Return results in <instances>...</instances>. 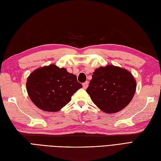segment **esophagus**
Listing matches in <instances>:
<instances>
[{
	"mask_svg": "<svg viewBox=\"0 0 161 161\" xmlns=\"http://www.w3.org/2000/svg\"><path fill=\"white\" fill-rule=\"evenodd\" d=\"M88 81H86V82H84V83L83 84V88H84V89H86L87 87H88Z\"/></svg>",
	"mask_w": 161,
	"mask_h": 161,
	"instance_id": "esophagus-1",
	"label": "esophagus"
}]
</instances>
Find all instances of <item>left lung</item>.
I'll return each instance as SVG.
<instances>
[{"label": "left lung", "mask_w": 161, "mask_h": 161, "mask_svg": "<svg viewBox=\"0 0 161 161\" xmlns=\"http://www.w3.org/2000/svg\"><path fill=\"white\" fill-rule=\"evenodd\" d=\"M136 89V80L129 70L109 64L95 70L86 92L101 111L114 114L130 103Z\"/></svg>", "instance_id": "8db88e82"}]
</instances>
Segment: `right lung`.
Listing matches in <instances>:
<instances>
[{"mask_svg":"<svg viewBox=\"0 0 161 161\" xmlns=\"http://www.w3.org/2000/svg\"><path fill=\"white\" fill-rule=\"evenodd\" d=\"M82 87L75 75L56 65L37 68L26 82L30 100L39 108L47 112L61 110L71 100V97Z\"/></svg>","mask_w":161,"mask_h":161,"instance_id":"obj_1","label":"right lung"}]
</instances>
